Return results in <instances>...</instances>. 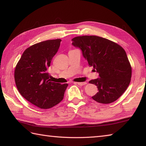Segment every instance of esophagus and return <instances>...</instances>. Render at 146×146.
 Instances as JSON below:
<instances>
[{
    "instance_id": "obj_1",
    "label": "esophagus",
    "mask_w": 146,
    "mask_h": 146,
    "mask_svg": "<svg viewBox=\"0 0 146 146\" xmlns=\"http://www.w3.org/2000/svg\"><path fill=\"white\" fill-rule=\"evenodd\" d=\"M77 83L78 85H80V86H83V85H86V82H83V83H81V82H78V83Z\"/></svg>"
}]
</instances>
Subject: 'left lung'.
<instances>
[{
    "label": "left lung",
    "mask_w": 146,
    "mask_h": 146,
    "mask_svg": "<svg viewBox=\"0 0 146 146\" xmlns=\"http://www.w3.org/2000/svg\"><path fill=\"white\" fill-rule=\"evenodd\" d=\"M72 45L82 50L87 65L93 66L99 78L89 81L99 92L92 97L99 103L109 104L117 100L131 81V66L121 45L98 36L74 38Z\"/></svg>",
    "instance_id": "obj_1"
}]
</instances>
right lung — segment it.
<instances>
[{
    "mask_svg": "<svg viewBox=\"0 0 146 146\" xmlns=\"http://www.w3.org/2000/svg\"><path fill=\"white\" fill-rule=\"evenodd\" d=\"M61 39L36 43L25 50L15 70L17 88L22 97L42 109H48L63 100L68 84L50 81L47 68L58 52Z\"/></svg>",
    "mask_w": 146,
    "mask_h": 146,
    "instance_id": "1",
    "label": "right lung"
}]
</instances>
